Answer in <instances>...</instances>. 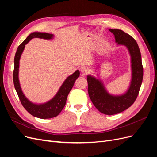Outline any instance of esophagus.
I'll return each mask as SVG.
<instances>
[{"label": "esophagus", "mask_w": 157, "mask_h": 157, "mask_svg": "<svg viewBox=\"0 0 157 157\" xmlns=\"http://www.w3.org/2000/svg\"><path fill=\"white\" fill-rule=\"evenodd\" d=\"M80 71H81V73L83 75H86L90 72V70L87 67H85V66H84V67H82L81 68H80Z\"/></svg>", "instance_id": "1"}]
</instances>
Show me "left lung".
Masks as SVG:
<instances>
[{"label": "left lung", "instance_id": "obj_1", "mask_svg": "<svg viewBox=\"0 0 157 157\" xmlns=\"http://www.w3.org/2000/svg\"><path fill=\"white\" fill-rule=\"evenodd\" d=\"M109 30L115 36L117 45L126 46L130 55L132 78L130 86L124 94L113 95L107 92L100 78L89 75L87 81L88 94L94 106L99 112L113 115L125 111L134 103L143 80L144 69L140 50L135 39L121 29Z\"/></svg>", "mask_w": 157, "mask_h": 157}]
</instances>
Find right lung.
Listing matches in <instances>:
<instances>
[{
	"label": "right lung",
	"mask_w": 157,
	"mask_h": 157,
	"mask_svg": "<svg viewBox=\"0 0 157 157\" xmlns=\"http://www.w3.org/2000/svg\"><path fill=\"white\" fill-rule=\"evenodd\" d=\"M33 38L50 40L54 38V35L48 33H32L18 46L16 52L15 58H14V69L13 73V84L23 107L31 115L42 118V119H46V118H50L58 116L62 111L65 105L68 94L73 87L75 80L79 77L80 71L79 70H77L73 74L69 76L65 80L55 96L50 101L41 104H36L30 101L23 93L20 86V80H19V67H20V59L24 50L25 46Z\"/></svg>",
	"instance_id": "1"
}]
</instances>
